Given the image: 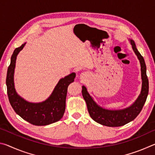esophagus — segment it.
Listing matches in <instances>:
<instances>
[{"mask_svg": "<svg viewBox=\"0 0 155 155\" xmlns=\"http://www.w3.org/2000/svg\"><path fill=\"white\" fill-rule=\"evenodd\" d=\"M85 76H86L85 72H83V73H81V78H84V77H85Z\"/></svg>", "mask_w": 155, "mask_h": 155, "instance_id": "34e87169", "label": "esophagus"}]
</instances>
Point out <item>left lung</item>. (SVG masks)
Masks as SVG:
<instances>
[{"label": "left lung", "mask_w": 155, "mask_h": 155, "mask_svg": "<svg viewBox=\"0 0 155 155\" xmlns=\"http://www.w3.org/2000/svg\"><path fill=\"white\" fill-rule=\"evenodd\" d=\"M133 51L137 55L141 65V89L140 95L130 106L122 109H107L100 106L88 93L87 88L82 86V95L87 104L90 117L98 124L110 127H121L133 121L141 112L148 94L149 83L146 75V65L143 57L136 48L135 41L129 40Z\"/></svg>", "instance_id": "1"}]
</instances>
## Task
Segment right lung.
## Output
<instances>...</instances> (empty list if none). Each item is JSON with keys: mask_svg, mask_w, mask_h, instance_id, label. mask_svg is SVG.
I'll use <instances>...</instances> for the list:
<instances>
[{"mask_svg": "<svg viewBox=\"0 0 155 155\" xmlns=\"http://www.w3.org/2000/svg\"><path fill=\"white\" fill-rule=\"evenodd\" d=\"M26 42L15 48L7 70L6 85L9 103L15 112L26 121L36 126H45L58 122L65 109L68 87L74 82L76 74L72 72L61 78L48 98L40 103H31L18 95L15 89L14 71L16 58Z\"/></svg>", "mask_w": 155, "mask_h": 155, "instance_id": "1", "label": "right lung"}]
</instances>
